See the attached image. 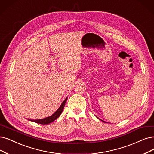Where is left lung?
Segmentation results:
<instances>
[{"instance_id": "obj_1", "label": "left lung", "mask_w": 154, "mask_h": 154, "mask_svg": "<svg viewBox=\"0 0 154 154\" xmlns=\"http://www.w3.org/2000/svg\"><path fill=\"white\" fill-rule=\"evenodd\" d=\"M103 121V122H105V121Z\"/></svg>"}]
</instances>
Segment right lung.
Segmentation results:
<instances>
[{"mask_svg":"<svg viewBox=\"0 0 154 154\" xmlns=\"http://www.w3.org/2000/svg\"><path fill=\"white\" fill-rule=\"evenodd\" d=\"M67 99V97L63 101V102L62 103V104H61L59 108L56 110V112H55L51 116H48L47 118H45L44 119H31V120L29 119V120L41 125H48L49 123H51V122H52L54 121L57 119L59 117V116L61 114V113H62L63 110L64 108V106Z\"/></svg>","mask_w":154,"mask_h":154,"instance_id":"1","label":"right lung"}]
</instances>
